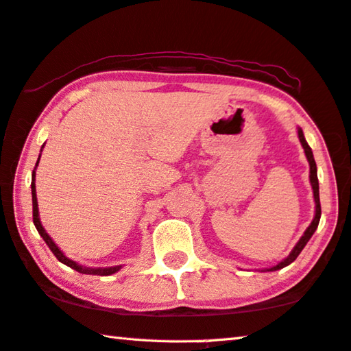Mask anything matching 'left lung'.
Returning <instances> with one entry per match:
<instances>
[{"label": "left lung", "instance_id": "8db88e82", "mask_svg": "<svg viewBox=\"0 0 351 351\" xmlns=\"http://www.w3.org/2000/svg\"><path fill=\"white\" fill-rule=\"evenodd\" d=\"M298 138H300V143H302V147L304 149L306 159H308V162H309V182H311V186H313L314 202H315V214H314L313 221H311V225L306 228V231L303 232V236L300 237V241L295 243V247L292 248V252L289 253L287 258L282 259L281 263H278L276 265L270 267V269H263L261 271H275V270L285 269V267H287L289 264H292L293 261L297 259V256L302 253V250L304 248L306 243L309 242V239L313 237V234H314L315 230H317V226H319V221H320L322 209H320V198H319V180H317V165H315V160H314L313 149H311V147L308 145V142H306L302 128H298Z\"/></svg>", "mask_w": 351, "mask_h": 351}]
</instances>
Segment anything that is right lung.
Segmentation results:
<instances>
[{"label":"right lung","instance_id":"1","mask_svg":"<svg viewBox=\"0 0 351 351\" xmlns=\"http://www.w3.org/2000/svg\"><path fill=\"white\" fill-rule=\"evenodd\" d=\"M42 149H43V145H42ZM42 149H40V154H42ZM40 154H38V159H37V162H36V167H34V170H32V180H31L32 220H34V225L37 228L38 234L42 236L43 241L47 242V245L49 247V250H51L53 254L60 261V263L65 264V265H69L70 269L80 271V274H84V275H99V276H109V275H112V274H117V271L121 269V265H115V267H84V265L77 264L76 261H71L70 258H66L62 250H60L58 245H56L53 239L49 237V234L45 231V228L42 226L40 217H38V204H37V195H36V170H37L38 160H40Z\"/></svg>","mask_w":351,"mask_h":351}]
</instances>
